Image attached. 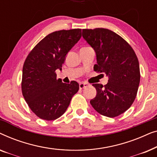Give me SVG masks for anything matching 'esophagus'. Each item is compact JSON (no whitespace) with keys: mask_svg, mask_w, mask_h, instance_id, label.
I'll return each mask as SVG.
<instances>
[{"mask_svg":"<svg viewBox=\"0 0 157 157\" xmlns=\"http://www.w3.org/2000/svg\"><path fill=\"white\" fill-rule=\"evenodd\" d=\"M88 86H89V84L86 83H83V82H81L79 83V88H80V89H84V88L87 87Z\"/></svg>","mask_w":157,"mask_h":157,"instance_id":"esophagus-1","label":"esophagus"}]
</instances>
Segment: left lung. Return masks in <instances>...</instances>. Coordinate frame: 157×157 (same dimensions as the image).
Here are the masks:
<instances>
[{
	"label": "left lung",
	"mask_w": 157,
	"mask_h": 157,
	"mask_svg": "<svg viewBox=\"0 0 157 157\" xmlns=\"http://www.w3.org/2000/svg\"><path fill=\"white\" fill-rule=\"evenodd\" d=\"M83 38L95 51L96 72L109 77L107 84L94 83L93 108L105 117H118L130 108L140 82L138 59L132 46L121 36L106 29H83Z\"/></svg>",
	"instance_id": "obj_1"
}]
</instances>
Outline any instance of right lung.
Masks as SVG:
<instances>
[{
    "mask_svg": "<svg viewBox=\"0 0 157 157\" xmlns=\"http://www.w3.org/2000/svg\"><path fill=\"white\" fill-rule=\"evenodd\" d=\"M81 29L53 32L29 53L23 67L21 90L29 108L40 119L52 121L65 113L79 84L56 78L66 56L80 40Z\"/></svg>",
    "mask_w": 157,
    "mask_h": 157,
    "instance_id": "obj_1",
    "label": "right lung"
}]
</instances>
